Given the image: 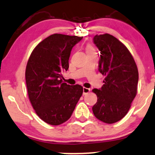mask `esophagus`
<instances>
[{
  "label": "esophagus",
  "mask_w": 155,
  "mask_h": 155,
  "mask_svg": "<svg viewBox=\"0 0 155 155\" xmlns=\"http://www.w3.org/2000/svg\"><path fill=\"white\" fill-rule=\"evenodd\" d=\"M91 91V89L90 88H83V95H85V94H88L89 92Z\"/></svg>",
  "instance_id": "esophagus-1"
}]
</instances>
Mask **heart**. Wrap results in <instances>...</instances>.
I'll list each match as a JSON object with an SVG mask.
<instances>
[{
    "label": "heart",
    "instance_id": "heart-1",
    "mask_svg": "<svg viewBox=\"0 0 155 155\" xmlns=\"http://www.w3.org/2000/svg\"><path fill=\"white\" fill-rule=\"evenodd\" d=\"M86 51L88 52V51H94V49L93 47L91 46V45H88L86 47Z\"/></svg>",
    "mask_w": 155,
    "mask_h": 155
}]
</instances>
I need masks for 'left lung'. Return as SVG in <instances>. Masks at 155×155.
Returning <instances> with one entry per match:
<instances>
[{"label": "left lung", "mask_w": 155, "mask_h": 155, "mask_svg": "<svg viewBox=\"0 0 155 155\" xmlns=\"http://www.w3.org/2000/svg\"><path fill=\"white\" fill-rule=\"evenodd\" d=\"M94 43L100 51L99 71L105 79L101 88L92 90L97 96L92 110L99 120L112 124L128 113L137 93L139 72L128 49L115 37L96 35Z\"/></svg>", "instance_id": "1"}]
</instances>
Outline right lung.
I'll use <instances>...</instances> for the list:
<instances>
[{
  "label": "right lung",
  "instance_id": "obj_1",
  "mask_svg": "<svg viewBox=\"0 0 155 155\" xmlns=\"http://www.w3.org/2000/svg\"><path fill=\"white\" fill-rule=\"evenodd\" d=\"M83 37L54 34L35 48L27 61L25 79L29 99L42 120L59 125L70 119L83 94L80 85L63 83L73 47Z\"/></svg>",
  "mask_w": 155,
  "mask_h": 155
}]
</instances>
